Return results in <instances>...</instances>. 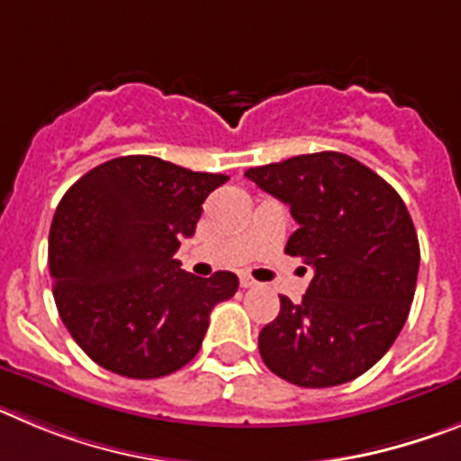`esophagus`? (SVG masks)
Here are the masks:
<instances>
[{
  "mask_svg": "<svg viewBox=\"0 0 461 461\" xmlns=\"http://www.w3.org/2000/svg\"><path fill=\"white\" fill-rule=\"evenodd\" d=\"M240 286L254 288V286H258V281H256L254 276H249V275H240Z\"/></svg>",
  "mask_w": 461,
  "mask_h": 461,
  "instance_id": "esophagus-1",
  "label": "esophagus"
}]
</instances>
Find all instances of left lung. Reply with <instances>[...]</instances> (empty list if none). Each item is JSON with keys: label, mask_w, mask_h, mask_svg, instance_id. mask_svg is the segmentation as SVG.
<instances>
[{"label": "left lung", "mask_w": 461, "mask_h": 461, "mask_svg": "<svg viewBox=\"0 0 461 461\" xmlns=\"http://www.w3.org/2000/svg\"><path fill=\"white\" fill-rule=\"evenodd\" d=\"M291 207L286 254L313 267L303 303L260 330L270 372L300 388L341 385L372 369L413 303L420 244L404 201L372 168L341 152L300 154L247 170Z\"/></svg>", "instance_id": "8db88e82"}]
</instances>
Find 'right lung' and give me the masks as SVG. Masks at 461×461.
<instances>
[{
    "mask_svg": "<svg viewBox=\"0 0 461 461\" xmlns=\"http://www.w3.org/2000/svg\"><path fill=\"white\" fill-rule=\"evenodd\" d=\"M228 175L194 173L148 154L110 158L57 205L48 240L57 312L96 365L126 378L177 372L201 351L233 272L201 279L175 251Z\"/></svg>",
    "mask_w": 461,
    "mask_h": 461,
    "instance_id": "1",
    "label": "right lung"
}]
</instances>
